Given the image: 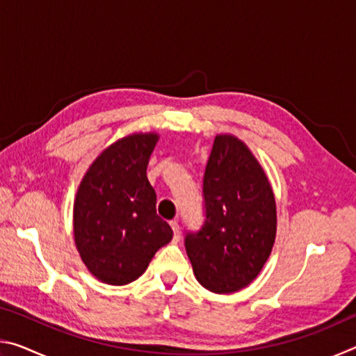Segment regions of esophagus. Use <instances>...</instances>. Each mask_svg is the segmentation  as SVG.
<instances>
[{
  "mask_svg": "<svg viewBox=\"0 0 356 356\" xmlns=\"http://www.w3.org/2000/svg\"><path fill=\"white\" fill-rule=\"evenodd\" d=\"M170 225H171L172 232H174V242H179V238H180V227H179L177 220H172Z\"/></svg>",
  "mask_w": 356,
  "mask_h": 356,
  "instance_id": "esophagus-1",
  "label": "esophagus"
}]
</instances>
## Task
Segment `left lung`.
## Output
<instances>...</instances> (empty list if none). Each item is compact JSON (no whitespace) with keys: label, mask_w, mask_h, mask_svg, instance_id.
<instances>
[{"label":"left lung","mask_w":356,"mask_h":356,"mask_svg":"<svg viewBox=\"0 0 356 356\" xmlns=\"http://www.w3.org/2000/svg\"><path fill=\"white\" fill-rule=\"evenodd\" d=\"M202 193L206 220L197 232H186V254L204 287L216 293L237 292L256 278L273 248L272 185L243 141L216 135Z\"/></svg>","instance_id":"obj_1"}]
</instances>
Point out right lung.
Here are the masks:
<instances>
[{
  "instance_id": "obj_1",
  "label": "right lung",
  "mask_w": 356,
  "mask_h": 356,
  "mask_svg": "<svg viewBox=\"0 0 356 356\" xmlns=\"http://www.w3.org/2000/svg\"><path fill=\"white\" fill-rule=\"evenodd\" d=\"M156 134L120 138L84 174L74 204L76 250L102 282L124 286L146 272L172 229L156 215V195L147 180Z\"/></svg>"
}]
</instances>
